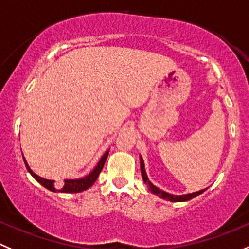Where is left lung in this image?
Here are the masks:
<instances>
[{"label": "left lung", "instance_id": "8db88e82", "mask_svg": "<svg viewBox=\"0 0 249 249\" xmlns=\"http://www.w3.org/2000/svg\"><path fill=\"white\" fill-rule=\"evenodd\" d=\"M141 171H142V176H143L144 183H146L149 191H150L153 194H156V196H159L160 198H162V199L170 200V202H187V200L193 199V198H196L197 196H199V194H202L203 192L205 191V189H202V191L193 192V193L182 194V196H177V194H171V193H167V192L165 191H161V189L158 188L156 186H154V184L149 181L148 176H146L145 167H144L143 158H142V156H141Z\"/></svg>", "mask_w": 249, "mask_h": 249}]
</instances>
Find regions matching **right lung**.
Segmentation results:
<instances>
[{"label": "right lung", "instance_id": "obj_1", "mask_svg": "<svg viewBox=\"0 0 249 249\" xmlns=\"http://www.w3.org/2000/svg\"><path fill=\"white\" fill-rule=\"evenodd\" d=\"M107 155H108V150L104 154L103 158L100 159V161L98 162V165L94 167V170L90 172V174H88L87 176L82 177V178L65 179V181H63L65 182V183H63V187H56L55 181H53V179H46V178H42V177L37 176L36 174H34V172L32 171V169H30L29 165H28V162H27V160H25L24 156H23V160H24V164H25V166H27L28 171L30 172V175H32V176L34 177V178L36 179V181L39 182L41 186H44L45 188H47L49 191L61 192V193H79V192H83V191H85V189L90 188V187L94 184V182L98 179L99 175H100L101 170H103V167H104V164H105V161H106V159H107Z\"/></svg>", "mask_w": 249, "mask_h": 249}]
</instances>
